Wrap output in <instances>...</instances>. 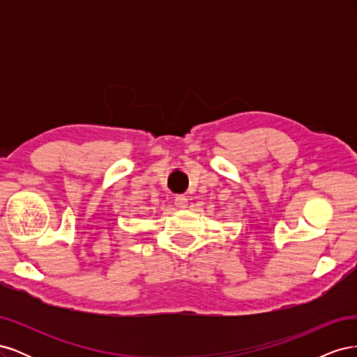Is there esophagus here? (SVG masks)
<instances>
[{"mask_svg": "<svg viewBox=\"0 0 357 357\" xmlns=\"http://www.w3.org/2000/svg\"><path fill=\"white\" fill-rule=\"evenodd\" d=\"M174 205H176L178 210L186 208L188 207V198L183 197V195H177L176 199H174Z\"/></svg>", "mask_w": 357, "mask_h": 357, "instance_id": "esophagus-1", "label": "esophagus"}]
</instances>
